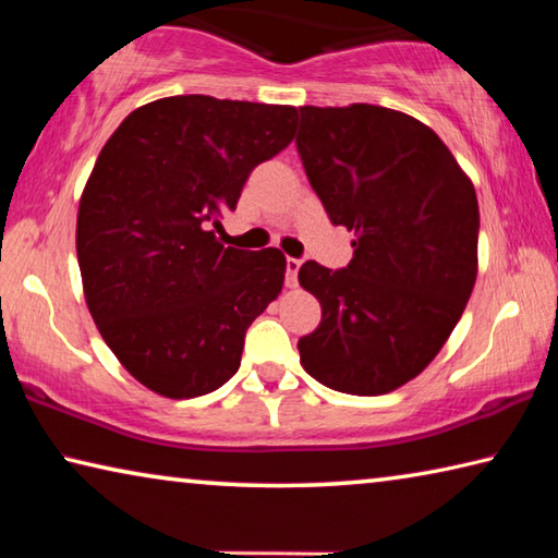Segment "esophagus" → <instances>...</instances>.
<instances>
[{
	"label": "esophagus",
	"instance_id": "esophagus-1",
	"mask_svg": "<svg viewBox=\"0 0 558 558\" xmlns=\"http://www.w3.org/2000/svg\"><path fill=\"white\" fill-rule=\"evenodd\" d=\"M302 266L300 258H288L286 260V286L295 288L298 286V270Z\"/></svg>",
	"mask_w": 558,
	"mask_h": 558
}]
</instances>
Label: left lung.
Masks as SVG:
<instances>
[{
	"mask_svg": "<svg viewBox=\"0 0 558 558\" xmlns=\"http://www.w3.org/2000/svg\"><path fill=\"white\" fill-rule=\"evenodd\" d=\"M295 145L329 221L354 231L347 268L298 272L323 307L300 364L335 391L389 393L436 359L468 305L475 186L428 125L369 102L300 108Z\"/></svg>",
	"mask_w": 558,
	"mask_h": 558,
	"instance_id": "8db88e82",
	"label": "left lung"
}]
</instances>
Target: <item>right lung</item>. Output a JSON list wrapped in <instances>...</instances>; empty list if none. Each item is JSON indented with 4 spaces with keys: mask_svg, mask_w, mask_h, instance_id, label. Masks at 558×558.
<instances>
[{
    "mask_svg": "<svg viewBox=\"0 0 558 558\" xmlns=\"http://www.w3.org/2000/svg\"><path fill=\"white\" fill-rule=\"evenodd\" d=\"M298 110L174 96L132 110L83 189L75 251L93 323L120 364L167 399L239 372L245 329L278 298L286 256L219 243L245 179L286 149Z\"/></svg>",
    "mask_w": 558,
    "mask_h": 558,
    "instance_id": "1",
    "label": "right lung"
}]
</instances>
